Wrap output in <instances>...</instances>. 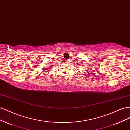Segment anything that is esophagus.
<instances>
[{"mask_svg": "<svg viewBox=\"0 0 130 130\" xmlns=\"http://www.w3.org/2000/svg\"><path fill=\"white\" fill-rule=\"evenodd\" d=\"M67 62H69V61H68H68H67Z\"/></svg>", "mask_w": 130, "mask_h": 130, "instance_id": "1", "label": "esophagus"}]
</instances>
